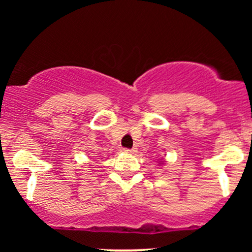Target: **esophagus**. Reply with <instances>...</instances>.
<instances>
[{"label": "esophagus", "instance_id": "esophagus-1", "mask_svg": "<svg viewBox=\"0 0 252 252\" xmlns=\"http://www.w3.org/2000/svg\"><path fill=\"white\" fill-rule=\"evenodd\" d=\"M135 152H136L135 148H132V149H124V153H130V154H134Z\"/></svg>", "mask_w": 252, "mask_h": 252}]
</instances>
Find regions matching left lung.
<instances>
[{"instance_id": "left-lung-1", "label": "left lung", "mask_w": 252, "mask_h": 252, "mask_svg": "<svg viewBox=\"0 0 252 252\" xmlns=\"http://www.w3.org/2000/svg\"><path fill=\"white\" fill-rule=\"evenodd\" d=\"M158 164H163V161H160V163H158Z\"/></svg>"}]
</instances>
